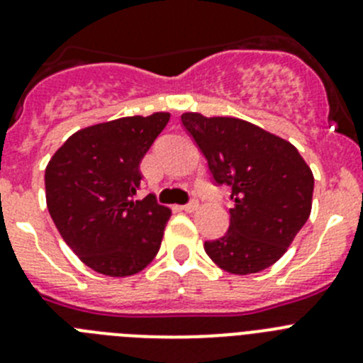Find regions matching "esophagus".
Listing matches in <instances>:
<instances>
[{
    "label": "esophagus",
    "instance_id": "1",
    "mask_svg": "<svg viewBox=\"0 0 363 363\" xmlns=\"http://www.w3.org/2000/svg\"><path fill=\"white\" fill-rule=\"evenodd\" d=\"M198 207H200V201H198V200H191V201H189V203H185L184 207H182V209H184L185 213H194V211H196Z\"/></svg>",
    "mask_w": 363,
    "mask_h": 363
}]
</instances>
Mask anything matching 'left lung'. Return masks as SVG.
Instances as JSON below:
<instances>
[{
    "mask_svg": "<svg viewBox=\"0 0 363 363\" xmlns=\"http://www.w3.org/2000/svg\"><path fill=\"white\" fill-rule=\"evenodd\" d=\"M182 123L203 152L214 184L230 187L229 230L205 242V252L230 274L277 264L311 214V167L293 143L249 121L185 112Z\"/></svg>",
    "mask_w": 363,
    "mask_h": 363,
    "instance_id": "left-lung-1",
    "label": "left lung"
}]
</instances>
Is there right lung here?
<instances>
[{"instance_id": "right-lung-1", "label": "right lung", "mask_w": 363, "mask_h": 363, "mask_svg": "<svg viewBox=\"0 0 363 363\" xmlns=\"http://www.w3.org/2000/svg\"><path fill=\"white\" fill-rule=\"evenodd\" d=\"M171 114L129 116L74 133L45 169L54 225L83 264L105 277H130L158 255L171 209L134 200L140 163Z\"/></svg>"}]
</instances>
